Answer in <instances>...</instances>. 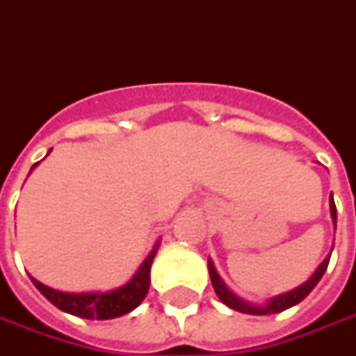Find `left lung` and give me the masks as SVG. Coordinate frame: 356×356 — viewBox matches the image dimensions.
<instances>
[{
  "instance_id": "1",
  "label": "left lung",
  "mask_w": 356,
  "mask_h": 356,
  "mask_svg": "<svg viewBox=\"0 0 356 356\" xmlns=\"http://www.w3.org/2000/svg\"><path fill=\"white\" fill-rule=\"evenodd\" d=\"M329 207H331V216H333V222H335V227H337V209H335V201H333V195H331V202H329ZM329 258L331 256H327L321 266L313 272V276L307 280V282H303L301 286H298L296 289H289L286 293H280L276 298H272V300H268L264 305H256V303H248V301L240 300L236 293H232L230 289L227 288V284L220 280L218 276V272H216L215 264L209 260V274H211V282H213V288H215L216 296H218V300L222 301L225 305H228L230 309H234V312L240 313H248V315H270V313H280V312H286L289 307H293V305H298L300 301H303L309 293H312V289L319 284V280L323 277L325 270H327V266H329Z\"/></svg>"
}]
</instances>
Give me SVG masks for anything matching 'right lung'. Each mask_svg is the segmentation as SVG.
<instances>
[{
    "label": "right lung",
    "instance_id": "obj_1",
    "mask_svg": "<svg viewBox=\"0 0 356 356\" xmlns=\"http://www.w3.org/2000/svg\"><path fill=\"white\" fill-rule=\"evenodd\" d=\"M51 154V152H49ZM37 163L31 167V171ZM155 246L152 254L143 260L140 270L134 274L128 284L122 288L112 289V291H92V293H68V291H58V289L49 288L41 284L39 280L31 277L35 288L43 293L47 300L51 301L60 312H67L70 315H76L82 319H114L122 317L126 313L134 312L140 305L143 298L147 296L149 289V268L155 258Z\"/></svg>",
    "mask_w": 356,
    "mask_h": 356
}]
</instances>
